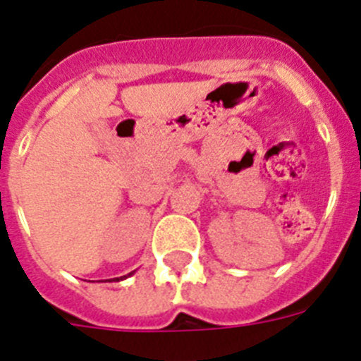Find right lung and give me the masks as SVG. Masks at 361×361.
Segmentation results:
<instances>
[{
	"mask_svg": "<svg viewBox=\"0 0 361 361\" xmlns=\"http://www.w3.org/2000/svg\"><path fill=\"white\" fill-rule=\"evenodd\" d=\"M130 274H134V272H130ZM130 274H127V276H121V278H114V280H118V281H120V280H125V278H128V276H130Z\"/></svg>",
	"mask_w": 361,
	"mask_h": 361,
	"instance_id": "right-lung-1",
	"label": "right lung"
}]
</instances>
